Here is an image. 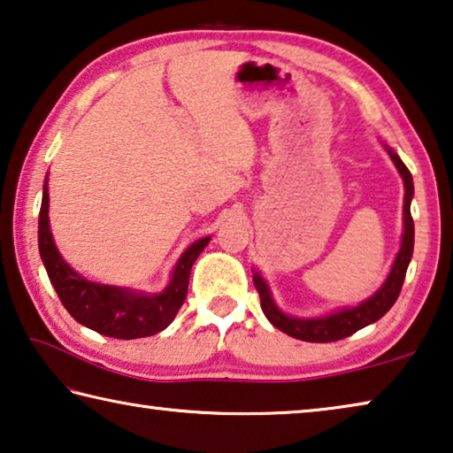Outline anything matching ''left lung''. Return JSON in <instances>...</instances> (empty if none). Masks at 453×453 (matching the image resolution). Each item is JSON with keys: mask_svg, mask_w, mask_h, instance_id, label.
<instances>
[{"mask_svg": "<svg viewBox=\"0 0 453 453\" xmlns=\"http://www.w3.org/2000/svg\"><path fill=\"white\" fill-rule=\"evenodd\" d=\"M382 148H385L387 154L391 156L396 172H399L403 178V186H405V200H403V236H401L399 253L395 257L393 267L388 271L385 283H382L371 297L365 299V302H360L358 305L334 310L326 316H316V318L289 316L275 303L273 294H271L269 289V283L263 280L259 271L253 269V283L257 291H259L263 314L267 316L269 322L273 324L277 330L285 332L291 338L303 340V342H336V340L352 336L354 332H358L368 324H374L377 319L385 316L387 311L393 308V303L401 294L409 261H411L413 257V242H415V226L411 219L413 178H411V172L407 170V165L401 162V157L396 156L387 143H382Z\"/></svg>", "mask_w": 453, "mask_h": 453, "instance_id": "left-lung-1", "label": "left lung"}]
</instances>
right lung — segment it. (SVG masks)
<instances>
[{
    "mask_svg": "<svg viewBox=\"0 0 453 453\" xmlns=\"http://www.w3.org/2000/svg\"><path fill=\"white\" fill-rule=\"evenodd\" d=\"M48 203H50V196H48L46 173L38 220V249L52 288L57 289L68 314L87 328L119 340L154 336L168 328L186 299L194 261L211 242V236L194 241L178 257L168 285L159 294H148V291L119 288V285L88 281L68 265L54 242L50 219H48V206H50Z\"/></svg>",
    "mask_w": 453,
    "mask_h": 453,
    "instance_id": "add662e5",
    "label": "right lung"
}]
</instances>
